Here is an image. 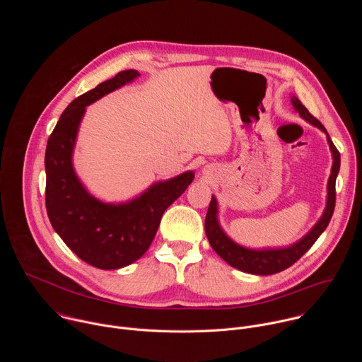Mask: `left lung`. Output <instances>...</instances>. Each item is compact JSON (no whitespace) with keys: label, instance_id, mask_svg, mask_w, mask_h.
Here are the masks:
<instances>
[{"label":"left lung","instance_id":"obj_1","mask_svg":"<svg viewBox=\"0 0 362 362\" xmlns=\"http://www.w3.org/2000/svg\"><path fill=\"white\" fill-rule=\"evenodd\" d=\"M292 105L295 107V110L299 113L300 117H303L306 122L313 123L314 126H318L322 132L327 133V129L322 126V123L314 117L311 113L306 110V107H303L302 103L296 98L292 97ZM328 143L332 151L334 156V165H332V172L328 180V202H327V209L322 215V218L320 219V222L314 226V229L309 232L305 238H302L298 243L285 247V249H267V250H252V249H246L242 247L239 245H236L235 242H232L221 229L219 223H218V208H216V199L212 196L211 204L208 214H206V219H204V230H206V236L209 239L211 246L215 249V252L225 259L230 267L240 269L243 272L247 274H255V275H272L276 272H281L289 267H292L298 259L306 253V250H309L315 240L320 238V235L327 229L334 209H335V199H337V192H335V180H337V175L339 172V165H341V156L339 151L335 147V144L332 143V140L328 136Z\"/></svg>","mask_w":362,"mask_h":362}]
</instances>
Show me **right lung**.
Wrapping results in <instances>:
<instances>
[{
	"label": "right lung",
	"instance_id": "obj_1",
	"mask_svg": "<svg viewBox=\"0 0 362 362\" xmlns=\"http://www.w3.org/2000/svg\"><path fill=\"white\" fill-rule=\"evenodd\" d=\"M136 70L117 73L74 98L60 116L45 148V208L64 243L91 267L119 269L148 249L169 206L187 189L194 175L186 172L153 185L126 204H106L90 196L78 182L71 153L86 106L136 78Z\"/></svg>",
	"mask_w": 362,
	"mask_h": 362
}]
</instances>
